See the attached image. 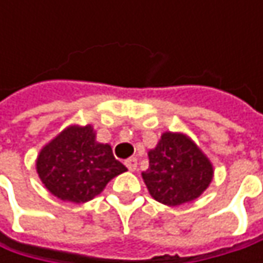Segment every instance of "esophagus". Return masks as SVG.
Returning <instances> with one entry per match:
<instances>
[{
	"instance_id": "34e87169",
	"label": "esophagus",
	"mask_w": 263,
	"mask_h": 263,
	"mask_svg": "<svg viewBox=\"0 0 263 263\" xmlns=\"http://www.w3.org/2000/svg\"><path fill=\"white\" fill-rule=\"evenodd\" d=\"M126 167L130 170V171H136L137 168V159L136 158H128V159H126Z\"/></svg>"
}]
</instances>
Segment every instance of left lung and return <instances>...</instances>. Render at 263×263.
<instances>
[{"instance_id": "obj_1", "label": "left lung", "mask_w": 263, "mask_h": 263, "mask_svg": "<svg viewBox=\"0 0 263 263\" xmlns=\"http://www.w3.org/2000/svg\"><path fill=\"white\" fill-rule=\"evenodd\" d=\"M149 168L142 173L149 195L167 206H180L200 196L214 178L211 159L181 132H164L147 152Z\"/></svg>"}]
</instances>
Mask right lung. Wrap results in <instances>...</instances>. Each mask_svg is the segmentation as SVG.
Returning <instances> with one entry per match:
<instances>
[{"instance_id":"add662e5","label":"right lung","mask_w":263,"mask_h":263,"mask_svg":"<svg viewBox=\"0 0 263 263\" xmlns=\"http://www.w3.org/2000/svg\"><path fill=\"white\" fill-rule=\"evenodd\" d=\"M127 168L111 145L96 140L92 124H70L41 149L36 173L46 190L63 202L85 203Z\"/></svg>"}]
</instances>
